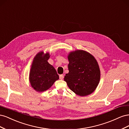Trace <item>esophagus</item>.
<instances>
[{
	"mask_svg": "<svg viewBox=\"0 0 129 129\" xmlns=\"http://www.w3.org/2000/svg\"><path fill=\"white\" fill-rule=\"evenodd\" d=\"M63 77H64V75H62H62H60L59 76V78H60V80H63Z\"/></svg>",
	"mask_w": 129,
	"mask_h": 129,
	"instance_id": "esophagus-1",
	"label": "esophagus"
}]
</instances>
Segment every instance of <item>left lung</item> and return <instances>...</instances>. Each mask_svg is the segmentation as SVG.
Masks as SVG:
<instances>
[{
    "mask_svg": "<svg viewBox=\"0 0 129 129\" xmlns=\"http://www.w3.org/2000/svg\"><path fill=\"white\" fill-rule=\"evenodd\" d=\"M69 73L64 80L70 89L77 95L84 96L94 91L100 80V70L92 55L82 50L71 52L68 55Z\"/></svg>",
    "mask_w": 129,
    "mask_h": 129,
    "instance_id": "1",
    "label": "left lung"
}]
</instances>
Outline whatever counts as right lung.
<instances>
[{"label":"right lung","instance_id":"add662e5","mask_svg":"<svg viewBox=\"0 0 129 129\" xmlns=\"http://www.w3.org/2000/svg\"><path fill=\"white\" fill-rule=\"evenodd\" d=\"M43 54L42 52L39 53L34 57L29 74L30 84L39 92L47 90L59 79L55 68L47 61L49 54L42 56Z\"/></svg>","mask_w":129,"mask_h":129}]
</instances>
